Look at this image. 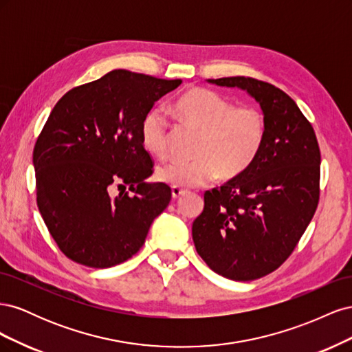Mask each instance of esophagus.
I'll return each instance as SVG.
<instances>
[{"instance_id": "obj_1", "label": "esophagus", "mask_w": 352, "mask_h": 352, "mask_svg": "<svg viewBox=\"0 0 352 352\" xmlns=\"http://www.w3.org/2000/svg\"><path fill=\"white\" fill-rule=\"evenodd\" d=\"M186 194V190L182 188H177V186H172V198L173 199H179L180 197H184Z\"/></svg>"}]
</instances>
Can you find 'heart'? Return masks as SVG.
<instances>
[{
  "mask_svg": "<svg viewBox=\"0 0 352 352\" xmlns=\"http://www.w3.org/2000/svg\"><path fill=\"white\" fill-rule=\"evenodd\" d=\"M175 111L199 131L194 162H168L158 166V182L182 189L198 188L219 175L241 176L261 153L267 133L263 111L254 105L233 107L232 101L207 88H190L175 102ZM141 142L154 157L168 151V123L158 110L146 113L141 123Z\"/></svg>",
  "mask_w": 352,
  "mask_h": 352,
  "instance_id": "1",
  "label": "heart"
}]
</instances>
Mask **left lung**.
<instances>
[{
	"mask_svg": "<svg viewBox=\"0 0 352 352\" xmlns=\"http://www.w3.org/2000/svg\"><path fill=\"white\" fill-rule=\"evenodd\" d=\"M207 82L251 95L267 133L247 172L204 194V210L192 225L194 243L223 278L260 279L289 257L310 225L320 194V150L313 126L282 89L245 76Z\"/></svg>",
	"mask_w": 352,
	"mask_h": 352,
	"instance_id": "8db88e82",
	"label": "left lung"
}]
</instances>
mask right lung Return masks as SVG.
I'll use <instances>...</instances> for the list:
<instances>
[{"label":"right lung","mask_w":352,"mask_h":352,"mask_svg":"<svg viewBox=\"0 0 352 352\" xmlns=\"http://www.w3.org/2000/svg\"><path fill=\"white\" fill-rule=\"evenodd\" d=\"M180 83L111 70L70 89L52 109L34 150L36 202L70 260L95 269L129 260L168 206L172 189L145 180L153 160L141 123ZM116 188L124 190L116 195Z\"/></svg>","instance_id":"add662e5"}]
</instances>
